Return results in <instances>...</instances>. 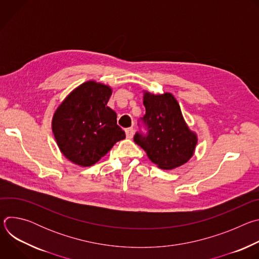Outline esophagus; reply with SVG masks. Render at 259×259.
<instances>
[{"mask_svg": "<svg viewBox=\"0 0 259 259\" xmlns=\"http://www.w3.org/2000/svg\"><path fill=\"white\" fill-rule=\"evenodd\" d=\"M125 132H126V136H127V138H132L133 137V135H134V129L133 128H127L126 130H125Z\"/></svg>", "mask_w": 259, "mask_h": 259, "instance_id": "1", "label": "esophagus"}]
</instances>
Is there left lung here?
<instances>
[{
	"instance_id": "left-lung-1",
	"label": "left lung",
	"mask_w": 259,
	"mask_h": 259,
	"mask_svg": "<svg viewBox=\"0 0 259 259\" xmlns=\"http://www.w3.org/2000/svg\"><path fill=\"white\" fill-rule=\"evenodd\" d=\"M147 134L136 133L134 141L159 168L172 170L186 164L194 155L198 136L183 119L179 103L171 93L143 91Z\"/></svg>"
}]
</instances>
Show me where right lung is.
<instances>
[{
	"mask_svg": "<svg viewBox=\"0 0 259 259\" xmlns=\"http://www.w3.org/2000/svg\"><path fill=\"white\" fill-rule=\"evenodd\" d=\"M113 89L87 81L73 89L56 108L52 132L62 155L71 163L90 167L126 137L117 114L107 106Z\"/></svg>",
	"mask_w": 259,
	"mask_h": 259,
	"instance_id": "right-lung-1",
	"label": "right lung"
}]
</instances>
